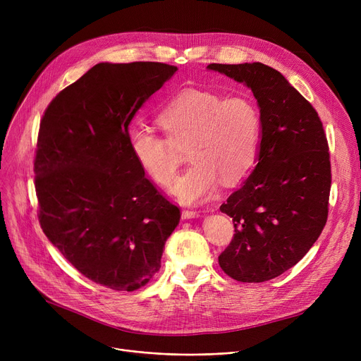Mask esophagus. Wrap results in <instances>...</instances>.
Segmentation results:
<instances>
[{
  "label": "esophagus",
  "instance_id": "obj_1",
  "mask_svg": "<svg viewBox=\"0 0 361 361\" xmlns=\"http://www.w3.org/2000/svg\"><path fill=\"white\" fill-rule=\"evenodd\" d=\"M184 218H197L200 216V211H193V209H184L183 211Z\"/></svg>",
  "mask_w": 361,
  "mask_h": 361
}]
</instances>
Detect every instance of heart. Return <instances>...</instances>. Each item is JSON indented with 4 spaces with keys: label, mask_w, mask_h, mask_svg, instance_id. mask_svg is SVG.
<instances>
[{
    "label": "heart",
    "mask_w": 361,
    "mask_h": 361,
    "mask_svg": "<svg viewBox=\"0 0 361 361\" xmlns=\"http://www.w3.org/2000/svg\"><path fill=\"white\" fill-rule=\"evenodd\" d=\"M165 136L131 127L128 147L143 173L161 187L173 183L180 150L188 146L192 164L173 185L185 203L209 197L219 184L233 185L255 166L263 136L259 105L247 94L224 98L211 90L185 89L158 114Z\"/></svg>",
    "instance_id": "b5f03b06"
}]
</instances>
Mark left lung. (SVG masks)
<instances>
[{"mask_svg":"<svg viewBox=\"0 0 361 361\" xmlns=\"http://www.w3.org/2000/svg\"><path fill=\"white\" fill-rule=\"evenodd\" d=\"M247 85L257 99L263 136L257 165L221 211L234 237L218 257L240 282H264L293 268L328 219L331 159L316 109L283 75L262 63L209 64Z\"/></svg>","mask_w":361,"mask_h":361,"instance_id":"obj_1","label":"left lung"}]
</instances>
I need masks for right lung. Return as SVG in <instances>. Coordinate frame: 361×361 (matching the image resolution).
<instances>
[{"instance_id":"1","label":"right lung","mask_w":361,"mask_h":361,"mask_svg":"<svg viewBox=\"0 0 361 361\" xmlns=\"http://www.w3.org/2000/svg\"><path fill=\"white\" fill-rule=\"evenodd\" d=\"M176 66L99 63L47 106L33 161L41 228L90 281L135 291L161 268L180 222L133 158L128 124Z\"/></svg>"}]
</instances>
